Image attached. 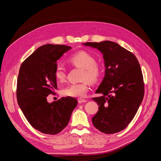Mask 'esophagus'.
Here are the masks:
<instances>
[{
    "mask_svg": "<svg viewBox=\"0 0 161 161\" xmlns=\"http://www.w3.org/2000/svg\"><path fill=\"white\" fill-rule=\"evenodd\" d=\"M78 101H79V103H86V102H87V101L86 99H79V100H78Z\"/></svg>",
    "mask_w": 161,
    "mask_h": 161,
    "instance_id": "34e87169",
    "label": "esophagus"
}]
</instances>
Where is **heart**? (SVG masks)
I'll list each match as a JSON object with an SVG mask.
<instances>
[{
  "mask_svg": "<svg viewBox=\"0 0 161 161\" xmlns=\"http://www.w3.org/2000/svg\"><path fill=\"white\" fill-rule=\"evenodd\" d=\"M68 61L72 65L82 69L81 80H88L91 82H95L100 78L102 70L101 66L95 62L93 56L89 53L81 51L70 56ZM54 76L58 82L64 81L66 78V71L64 66L61 64H56L54 70ZM89 89V83L85 80L80 83L70 84L62 90V94L64 96L82 98L85 97Z\"/></svg>",
  "mask_w": 161,
  "mask_h": 161,
  "instance_id": "heart-1",
  "label": "heart"
}]
</instances>
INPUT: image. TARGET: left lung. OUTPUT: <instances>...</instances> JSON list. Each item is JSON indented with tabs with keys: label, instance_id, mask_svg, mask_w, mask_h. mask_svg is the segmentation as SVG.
Here are the masks:
<instances>
[{
	"label": "left lung",
	"instance_id": "obj_1",
	"mask_svg": "<svg viewBox=\"0 0 161 161\" xmlns=\"http://www.w3.org/2000/svg\"><path fill=\"white\" fill-rule=\"evenodd\" d=\"M82 44L99 50L105 67V76L95 92L102 96L92 99L99 106L92 122L103 133L119 132L133 119L143 99L144 82L139 62L132 53L114 42Z\"/></svg>",
	"mask_w": 161,
	"mask_h": 161
}]
</instances>
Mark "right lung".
<instances>
[{
	"label": "right lung",
	"instance_id": "right-lung-1",
	"mask_svg": "<svg viewBox=\"0 0 161 161\" xmlns=\"http://www.w3.org/2000/svg\"><path fill=\"white\" fill-rule=\"evenodd\" d=\"M71 47L46 44L38 47L24 61L17 79V99L23 115L40 132L55 135L69 124L78 101L62 97L48 103L47 97L57 89L54 76L57 60Z\"/></svg>",
	"mask_w": 161,
	"mask_h": 161
}]
</instances>
